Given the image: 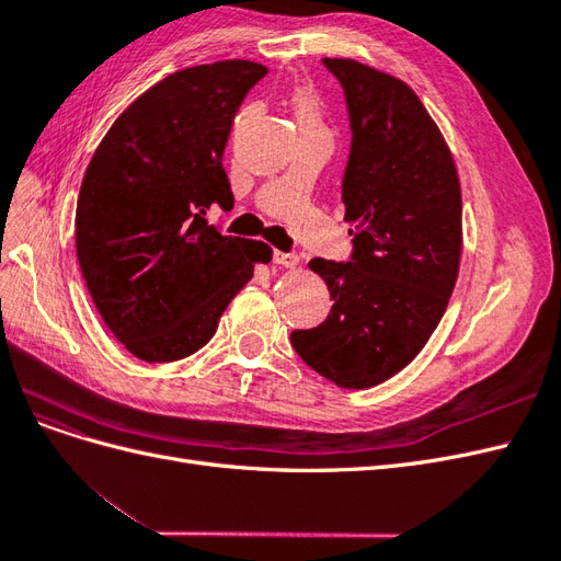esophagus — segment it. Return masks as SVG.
Instances as JSON below:
<instances>
[{
	"label": "esophagus",
	"mask_w": 561,
	"mask_h": 561,
	"mask_svg": "<svg viewBox=\"0 0 561 561\" xmlns=\"http://www.w3.org/2000/svg\"><path fill=\"white\" fill-rule=\"evenodd\" d=\"M274 262L285 266V268H295L299 264V257H297L295 252H280V250H276L274 252Z\"/></svg>",
	"instance_id": "esophagus-1"
}]
</instances>
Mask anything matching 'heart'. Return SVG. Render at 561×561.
I'll return each mask as SVG.
<instances>
[{
	"label": "heart",
	"instance_id": "heart-1",
	"mask_svg": "<svg viewBox=\"0 0 561 561\" xmlns=\"http://www.w3.org/2000/svg\"><path fill=\"white\" fill-rule=\"evenodd\" d=\"M293 112L297 128H322V107L313 91L299 89L293 95Z\"/></svg>",
	"mask_w": 561,
	"mask_h": 561
}]
</instances>
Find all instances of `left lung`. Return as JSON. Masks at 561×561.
Returning a JSON list of instances; mask_svg holds the SVG:
<instances>
[{
  "instance_id": "obj_1",
  "label": "left lung",
  "mask_w": 561,
  "mask_h": 561,
  "mask_svg": "<svg viewBox=\"0 0 561 561\" xmlns=\"http://www.w3.org/2000/svg\"><path fill=\"white\" fill-rule=\"evenodd\" d=\"M346 93L351 157L346 264L313 257L332 311L295 330L299 358L339 388H371L410 365L443 320L463 252V203L454 154L419 95L393 75L322 58Z\"/></svg>"
}]
</instances>
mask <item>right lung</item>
<instances>
[{
	"label": "right lung",
	"mask_w": 561,
	"mask_h": 561,
	"mask_svg": "<svg viewBox=\"0 0 561 561\" xmlns=\"http://www.w3.org/2000/svg\"><path fill=\"white\" fill-rule=\"evenodd\" d=\"M266 75L252 60L186 67L116 118L83 175L77 260L98 313L128 353L173 363L206 346L229 301L274 257L206 222L233 206L222 168L233 114Z\"/></svg>",
	"instance_id": "add662e5"
}]
</instances>
